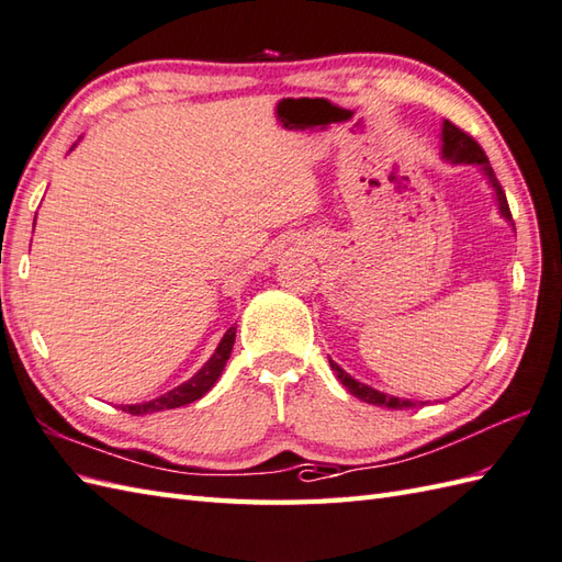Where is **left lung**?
I'll return each mask as SVG.
<instances>
[{"label":"left lung","mask_w":562,"mask_h":562,"mask_svg":"<svg viewBox=\"0 0 562 562\" xmlns=\"http://www.w3.org/2000/svg\"><path fill=\"white\" fill-rule=\"evenodd\" d=\"M440 140H442L440 155H442V160H446V162H452V165H479L481 167V172H484V177L488 179V184H491V189L495 193V203H498L501 217H505L507 222H510L513 229H515V222H513V215H510V205H507V199H505V191L501 187V181L495 179L493 167H491V162L486 158V153L481 150L479 143L469 134H464L462 128L450 124L448 120L442 122ZM330 369L335 371L337 381H340L347 387V393L355 395L361 402L378 404V407H387V409H409V407H416V402H412V400L385 395V393H381V390H375V387H371L367 383H359L357 378H351L345 369L337 367L333 359H330Z\"/></svg>","instance_id":"1"}]
</instances>
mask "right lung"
<instances>
[{"label": "right lung", "instance_id": "obj_1", "mask_svg": "<svg viewBox=\"0 0 562 562\" xmlns=\"http://www.w3.org/2000/svg\"><path fill=\"white\" fill-rule=\"evenodd\" d=\"M234 337H237V328H232L222 335V340L217 345V349L213 351V357L207 359L203 367L199 369V373L191 375L187 383L177 385L175 390H169V393L148 400V402H138V404H122V409L128 414H153V412H162V409H177V407H184V404H191L195 400H201L207 390H211L217 378L225 371V363L232 355V345H234Z\"/></svg>", "mask_w": 562, "mask_h": 562}]
</instances>
